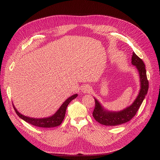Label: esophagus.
<instances>
[{
  "instance_id": "34e87169",
  "label": "esophagus",
  "mask_w": 160,
  "mask_h": 160,
  "mask_svg": "<svg viewBox=\"0 0 160 160\" xmlns=\"http://www.w3.org/2000/svg\"><path fill=\"white\" fill-rule=\"evenodd\" d=\"M91 91V88L89 85L84 86L82 89V91L84 93H90Z\"/></svg>"
}]
</instances>
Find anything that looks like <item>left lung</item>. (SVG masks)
<instances>
[{"label": "left lung", "mask_w": 160, "mask_h": 160, "mask_svg": "<svg viewBox=\"0 0 160 160\" xmlns=\"http://www.w3.org/2000/svg\"><path fill=\"white\" fill-rule=\"evenodd\" d=\"M132 63L136 66L140 76L141 89L138 97L130 106L119 112H110L104 110L98 100L95 98V106L93 116L100 124L105 126H116L128 122L136 115L143 101L148 89V80L147 77L145 65L135 52H133L132 56Z\"/></svg>", "instance_id": "1"}]
</instances>
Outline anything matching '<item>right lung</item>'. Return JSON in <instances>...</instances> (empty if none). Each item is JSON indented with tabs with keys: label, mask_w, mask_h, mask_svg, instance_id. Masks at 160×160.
Instances as JSON below:
<instances>
[{
	"label": "right lung",
	"mask_w": 160,
	"mask_h": 160,
	"mask_svg": "<svg viewBox=\"0 0 160 160\" xmlns=\"http://www.w3.org/2000/svg\"><path fill=\"white\" fill-rule=\"evenodd\" d=\"M77 97V94H75L71 96V97H69V98H67L63 102V104L61 106L60 109L57 111V112L54 115L49 117L48 118L35 119V118H30V117L24 116L22 114H21L19 112H18V111L16 110V108L14 107L13 105V106L17 115H18L20 118L23 119L24 121H26L33 126H36V127H38L52 128V127H58V126L61 124L65 117L67 106H68V104L70 103L71 100L74 99Z\"/></svg>",
	"instance_id": "add662e5"
}]
</instances>
